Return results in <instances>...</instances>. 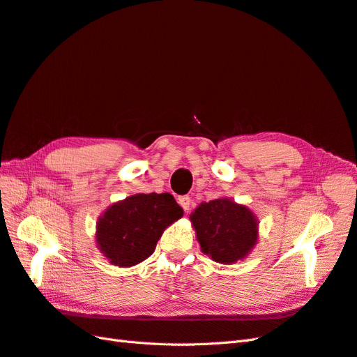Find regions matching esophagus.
Segmentation results:
<instances>
[{"label": "esophagus", "instance_id": "34e87169", "mask_svg": "<svg viewBox=\"0 0 357 357\" xmlns=\"http://www.w3.org/2000/svg\"><path fill=\"white\" fill-rule=\"evenodd\" d=\"M178 203H179L182 209H184L185 212H188L190 205H191V197H188V196H181V197H178Z\"/></svg>", "mask_w": 357, "mask_h": 357}]
</instances>
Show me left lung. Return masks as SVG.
<instances>
[{
	"label": "left lung",
	"mask_w": 357,
	"mask_h": 357,
	"mask_svg": "<svg viewBox=\"0 0 357 357\" xmlns=\"http://www.w3.org/2000/svg\"><path fill=\"white\" fill-rule=\"evenodd\" d=\"M202 251L218 263H235L247 256L257 241L254 213L230 199L202 203L190 215Z\"/></svg>",
	"instance_id": "left-lung-1"
}]
</instances>
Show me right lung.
<instances>
[{"label": "right lung", "instance_id": "obj_1", "mask_svg": "<svg viewBox=\"0 0 357 357\" xmlns=\"http://www.w3.org/2000/svg\"><path fill=\"white\" fill-rule=\"evenodd\" d=\"M182 215L184 211L169 192L127 197L98 220V248L112 264L133 266L154 252L165 229Z\"/></svg>", "mask_w": 357, "mask_h": 357}]
</instances>
